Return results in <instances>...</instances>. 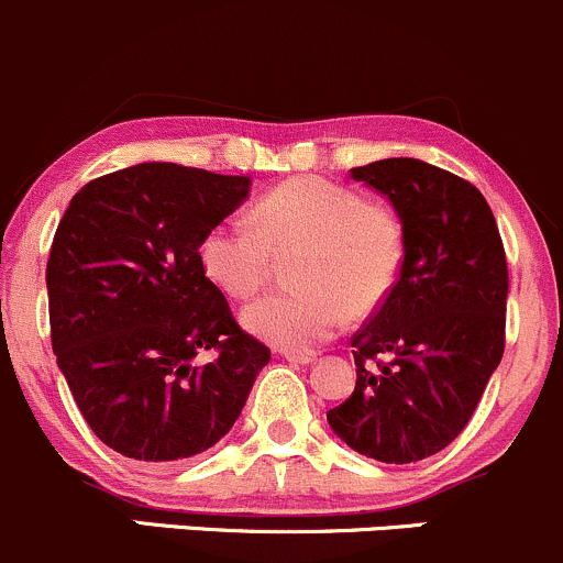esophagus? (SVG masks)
Segmentation results:
<instances>
[{"label":"esophagus","mask_w":563,"mask_h":563,"mask_svg":"<svg viewBox=\"0 0 563 563\" xmlns=\"http://www.w3.org/2000/svg\"><path fill=\"white\" fill-rule=\"evenodd\" d=\"M282 356L289 362H298V365H308V362L317 360L313 352H298V349H282Z\"/></svg>","instance_id":"esophagus-1"}]
</instances>
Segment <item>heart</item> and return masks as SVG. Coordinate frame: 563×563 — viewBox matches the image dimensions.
<instances>
[{
  "label": "heart",
  "mask_w": 563,
  "mask_h": 563,
  "mask_svg": "<svg viewBox=\"0 0 563 563\" xmlns=\"http://www.w3.org/2000/svg\"><path fill=\"white\" fill-rule=\"evenodd\" d=\"M289 263L292 289L244 308V328L276 346L308 349L328 341L346 313L365 317L395 287L402 263V228L395 211L371 203L346 185L322 177L289 179L252 209V222L231 217L201 241L203 274L228 298H252Z\"/></svg>",
  "instance_id": "b5f03b06"
}]
</instances>
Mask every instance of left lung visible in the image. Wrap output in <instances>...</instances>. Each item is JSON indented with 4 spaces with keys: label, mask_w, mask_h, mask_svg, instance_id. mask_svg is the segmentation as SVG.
Listing matches in <instances>:
<instances>
[{
    "label": "left lung",
    "mask_w": 563,
    "mask_h": 563,
    "mask_svg": "<svg viewBox=\"0 0 563 563\" xmlns=\"http://www.w3.org/2000/svg\"><path fill=\"white\" fill-rule=\"evenodd\" d=\"M402 225L395 287L352 338L356 386L328 410L362 456L410 464L443 451L473 419L505 352L507 260L475 185L416 158L352 168Z\"/></svg>",
    "instance_id": "obj_1"
}]
</instances>
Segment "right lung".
I'll use <instances>...</instances> for the list:
<instances>
[{
  "label": "right lung",
  "instance_id": "1",
  "mask_svg": "<svg viewBox=\"0 0 563 563\" xmlns=\"http://www.w3.org/2000/svg\"><path fill=\"white\" fill-rule=\"evenodd\" d=\"M250 185L139 163L88 183L58 222L45 276L53 352L82 419L123 456L172 464L220 443L268 365L198 255ZM203 351L216 360L198 361Z\"/></svg>",
  "mask_w": 563,
  "mask_h": 563
}]
</instances>
